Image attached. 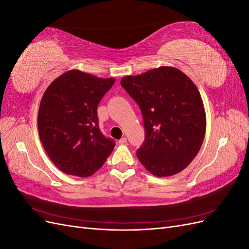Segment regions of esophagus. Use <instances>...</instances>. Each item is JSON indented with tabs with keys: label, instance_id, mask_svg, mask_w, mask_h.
Listing matches in <instances>:
<instances>
[{
	"label": "esophagus",
	"instance_id": "34e87169",
	"mask_svg": "<svg viewBox=\"0 0 249 249\" xmlns=\"http://www.w3.org/2000/svg\"><path fill=\"white\" fill-rule=\"evenodd\" d=\"M118 143H119V144H125V143H126V138L123 137L122 139H119Z\"/></svg>",
	"mask_w": 249,
	"mask_h": 249
}]
</instances>
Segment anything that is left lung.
<instances>
[{
	"label": "left lung",
	"mask_w": 249,
	"mask_h": 249,
	"mask_svg": "<svg viewBox=\"0 0 249 249\" xmlns=\"http://www.w3.org/2000/svg\"><path fill=\"white\" fill-rule=\"evenodd\" d=\"M120 84L141 110L145 139L137 158L156 177L184 170L198 154L206 134V113L199 91L184 72L160 66Z\"/></svg>",
	"instance_id": "8db88e82"
}]
</instances>
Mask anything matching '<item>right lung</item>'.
Returning <instances> with one entry per match:
<instances>
[{
  "label": "right lung",
  "instance_id": "1",
  "mask_svg": "<svg viewBox=\"0 0 249 249\" xmlns=\"http://www.w3.org/2000/svg\"><path fill=\"white\" fill-rule=\"evenodd\" d=\"M115 79L69 71L51 83L38 111L39 138L51 161L67 175L92 176L115 146L99 129L97 106Z\"/></svg>",
  "mask_w": 249,
  "mask_h": 249
}]
</instances>
